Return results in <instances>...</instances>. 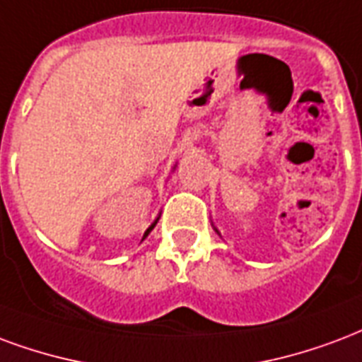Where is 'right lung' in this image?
Returning <instances> with one entry per match:
<instances>
[{
  "label": "right lung",
  "mask_w": 362,
  "mask_h": 362,
  "mask_svg": "<svg viewBox=\"0 0 362 362\" xmlns=\"http://www.w3.org/2000/svg\"><path fill=\"white\" fill-rule=\"evenodd\" d=\"M157 221H159V218H157ZM157 221H155V222H153V224H151V226H149V228H147V230H146V234H144V238H147V234H149V232H151V230H153V228H155V224H157ZM144 238H141V240H144Z\"/></svg>",
  "instance_id": "1"
}]
</instances>
